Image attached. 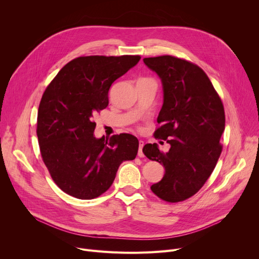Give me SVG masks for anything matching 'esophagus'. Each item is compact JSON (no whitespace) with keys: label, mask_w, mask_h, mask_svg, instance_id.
I'll use <instances>...</instances> for the list:
<instances>
[{"label":"esophagus","mask_w":259,"mask_h":259,"mask_svg":"<svg viewBox=\"0 0 259 259\" xmlns=\"http://www.w3.org/2000/svg\"><path fill=\"white\" fill-rule=\"evenodd\" d=\"M139 153H138V155L140 156V157H144V153H143V147H144V141H142V140H140L139 141Z\"/></svg>","instance_id":"34e87169"}]
</instances>
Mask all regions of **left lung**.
Segmentation results:
<instances>
[{
    "instance_id": "obj_1",
    "label": "left lung",
    "mask_w": 259,
    "mask_h": 259,
    "mask_svg": "<svg viewBox=\"0 0 259 259\" xmlns=\"http://www.w3.org/2000/svg\"><path fill=\"white\" fill-rule=\"evenodd\" d=\"M161 80L164 102L155 137L170 144L168 152L146 144L145 155L164 166L152 192L169 202L193 196L207 182L222 153L225 110L211 80L198 66L171 56L145 58Z\"/></svg>"
}]
</instances>
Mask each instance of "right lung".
I'll use <instances>...</instances> for the list:
<instances>
[{"mask_svg":"<svg viewBox=\"0 0 259 259\" xmlns=\"http://www.w3.org/2000/svg\"><path fill=\"white\" fill-rule=\"evenodd\" d=\"M140 60V56L80 57L65 65L46 88L36 134L45 165L65 193L78 199L100 196L112 185L121 162L137 156L134 135L97 139L93 118L108 106L113 81Z\"/></svg>","mask_w":259,"mask_h":259,"instance_id":"right-lung-1","label":"right lung"}]
</instances>
